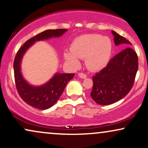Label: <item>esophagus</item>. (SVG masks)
<instances>
[{"mask_svg": "<svg viewBox=\"0 0 148 148\" xmlns=\"http://www.w3.org/2000/svg\"><path fill=\"white\" fill-rule=\"evenodd\" d=\"M78 75L80 78H82V79H85V78L87 77V75H86V74L83 73H79L78 74Z\"/></svg>", "mask_w": 148, "mask_h": 148, "instance_id": "obj_1", "label": "esophagus"}]
</instances>
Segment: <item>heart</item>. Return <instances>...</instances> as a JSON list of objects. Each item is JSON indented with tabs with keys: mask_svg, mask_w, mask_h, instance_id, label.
I'll return each mask as SVG.
<instances>
[{
	"mask_svg": "<svg viewBox=\"0 0 148 148\" xmlns=\"http://www.w3.org/2000/svg\"><path fill=\"white\" fill-rule=\"evenodd\" d=\"M70 51H65L66 62L73 67L79 65V59L85 58L86 66L97 71L107 66L113 52V43L108 36L97 34H86L75 38L70 46Z\"/></svg>",
	"mask_w": 148,
	"mask_h": 148,
	"instance_id": "obj_1",
	"label": "heart"
}]
</instances>
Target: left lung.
Returning a JSON list of instances; mask_svg holds the SVG:
<instances>
[{
	"mask_svg": "<svg viewBox=\"0 0 148 148\" xmlns=\"http://www.w3.org/2000/svg\"><path fill=\"white\" fill-rule=\"evenodd\" d=\"M116 45L124 44L123 49L108 64L92 77L91 97L97 104L107 105L120 101L129 92L138 70V57L128 40L112 30Z\"/></svg>",
	"mask_w": 148,
	"mask_h": 148,
	"instance_id": "8db88e82",
	"label": "left lung"
}]
</instances>
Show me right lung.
Returning <instances> with one entry per match:
<instances>
[{"mask_svg": "<svg viewBox=\"0 0 148 148\" xmlns=\"http://www.w3.org/2000/svg\"><path fill=\"white\" fill-rule=\"evenodd\" d=\"M66 29L47 30L25 42L15 56L13 62L15 86L19 95L28 105L39 109L52 107L62 95L67 83L73 78L74 73H56L47 83L34 86L28 83L21 73V62L24 54L36 41L61 36Z\"/></svg>", "mask_w": 148, "mask_h": 148, "instance_id": "obj_1", "label": "right lung"}]
</instances>
